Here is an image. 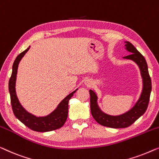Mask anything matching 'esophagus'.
I'll return each mask as SVG.
<instances>
[{"label": "esophagus", "instance_id": "obj_1", "mask_svg": "<svg viewBox=\"0 0 159 159\" xmlns=\"http://www.w3.org/2000/svg\"><path fill=\"white\" fill-rule=\"evenodd\" d=\"M84 84L87 86H91V85H92V81H91L90 79H86V80H85Z\"/></svg>", "mask_w": 159, "mask_h": 159}]
</instances>
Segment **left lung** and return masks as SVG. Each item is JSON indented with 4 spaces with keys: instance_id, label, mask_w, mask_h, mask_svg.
I'll use <instances>...</instances> for the list:
<instances>
[{
    "instance_id": "left-lung-1",
    "label": "left lung",
    "mask_w": 159,
    "mask_h": 159,
    "mask_svg": "<svg viewBox=\"0 0 159 159\" xmlns=\"http://www.w3.org/2000/svg\"><path fill=\"white\" fill-rule=\"evenodd\" d=\"M125 49L130 53L122 58L135 62L139 67L143 80V88L139 99L130 109L120 115H110L103 111L98 104L97 93L90 89V107L93 117L98 123L111 128H125L133 124L146 112L151 92V79L145 57L129 42H125Z\"/></svg>"
}]
</instances>
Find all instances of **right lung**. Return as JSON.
Masks as SVG:
<instances>
[{"label":"right lung","mask_w":159,"mask_h":159,"mask_svg":"<svg viewBox=\"0 0 159 159\" xmlns=\"http://www.w3.org/2000/svg\"><path fill=\"white\" fill-rule=\"evenodd\" d=\"M30 48V46H29L26 50L20 53L15 59L13 64L12 74L8 83V90L10 93L11 103L13 114L19 121H21L22 123L32 130L42 132V133L55 130V129L60 128L66 122L68 118V102L75 91L78 90V89L72 93H69L66 98H64L58 104L55 109L48 115L37 117L26 110L21 104L17 97L16 91V81L17 70L19 62L26 53L28 52Z\"/></svg>","instance_id":"obj_1"}]
</instances>
